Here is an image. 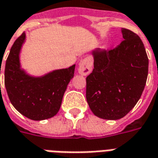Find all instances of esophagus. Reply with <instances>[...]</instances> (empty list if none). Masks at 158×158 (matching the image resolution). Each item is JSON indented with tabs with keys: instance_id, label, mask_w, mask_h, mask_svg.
Returning <instances> with one entry per match:
<instances>
[{
	"instance_id": "esophagus-1",
	"label": "esophagus",
	"mask_w": 158,
	"mask_h": 158,
	"mask_svg": "<svg viewBox=\"0 0 158 158\" xmlns=\"http://www.w3.org/2000/svg\"><path fill=\"white\" fill-rule=\"evenodd\" d=\"M92 65H93L92 58L90 57H86V58L81 59L79 62L78 71L81 75H88L92 71Z\"/></svg>"
}]
</instances>
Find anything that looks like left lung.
Masks as SVG:
<instances>
[{"mask_svg":"<svg viewBox=\"0 0 158 158\" xmlns=\"http://www.w3.org/2000/svg\"><path fill=\"white\" fill-rule=\"evenodd\" d=\"M125 40L115 48L92 50L93 72L86 78V100L91 111L105 120L129 113L144 90L148 58L144 44L133 31L121 28Z\"/></svg>","mask_w":158,"mask_h":158,"instance_id":"left-lung-1","label":"left lung"}]
</instances>
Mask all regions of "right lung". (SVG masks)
Wrapping results in <instances>:
<instances>
[{
  "mask_svg": "<svg viewBox=\"0 0 158 158\" xmlns=\"http://www.w3.org/2000/svg\"><path fill=\"white\" fill-rule=\"evenodd\" d=\"M25 42L23 32L10 48L5 67V86L17 111L32 121H43L53 117L59 110L64 92L74 74L75 64L43 75L30 74L22 67L20 60Z\"/></svg>",
  "mask_w": 158,
  "mask_h": 158,
  "instance_id": "right-lung-1",
  "label": "right lung"
}]
</instances>
